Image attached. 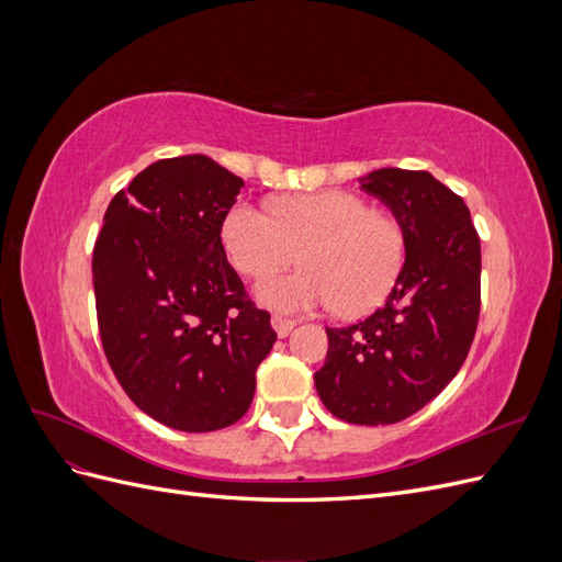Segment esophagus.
<instances>
[{
  "label": "esophagus",
  "mask_w": 562,
  "mask_h": 562,
  "mask_svg": "<svg viewBox=\"0 0 562 562\" xmlns=\"http://www.w3.org/2000/svg\"><path fill=\"white\" fill-rule=\"evenodd\" d=\"M271 328L277 330L279 337H288L295 328V321L293 318H285V316H271Z\"/></svg>",
  "instance_id": "34e87169"
}]
</instances>
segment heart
I'll return each instance as SVG.
<instances>
[{
  "instance_id": "heart-1",
  "label": "heart",
  "mask_w": 562,
  "mask_h": 562,
  "mask_svg": "<svg viewBox=\"0 0 562 562\" xmlns=\"http://www.w3.org/2000/svg\"><path fill=\"white\" fill-rule=\"evenodd\" d=\"M234 267L260 279L300 260L304 269L260 281L258 297L277 312L330 307L368 314L386 300L405 262V234L361 196L328 190L279 201L274 213L239 201L223 220Z\"/></svg>"
}]
</instances>
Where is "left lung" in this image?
Instances as JSON below:
<instances>
[{"label":"left lung","mask_w":562,"mask_h":562,"mask_svg":"<svg viewBox=\"0 0 562 562\" xmlns=\"http://www.w3.org/2000/svg\"><path fill=\"white\" fill-rule=\"evenodd\" d=\"M361 187L398 220L405 262L384 307L326 328L314 382L335 417L378 427L415 415L462 368L481 314V239L464 199L427 171L380 168Z\"/></svg>","instance_id":"left-lung-1"}]
</instances>
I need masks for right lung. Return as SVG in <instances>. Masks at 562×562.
Wrapping results in <instances>:
<instances>
[{"mask_svg": "<svg viewBox=\"0 0 562 562\" xmlns=\"http://www.w3.org/2000/svg\"><path fill=\"white\" fill-rule=\"evenodd\" d=\"M241 187L211 157L161 159L114 194L95 239L108 363L143 413L178 431L239 422L277 342L220 239Z\"/></svg>", "mask_w": 562, "mask_h": 562, "instance_id": "right-lung-1", "label": "right lung"}]
</instances>
